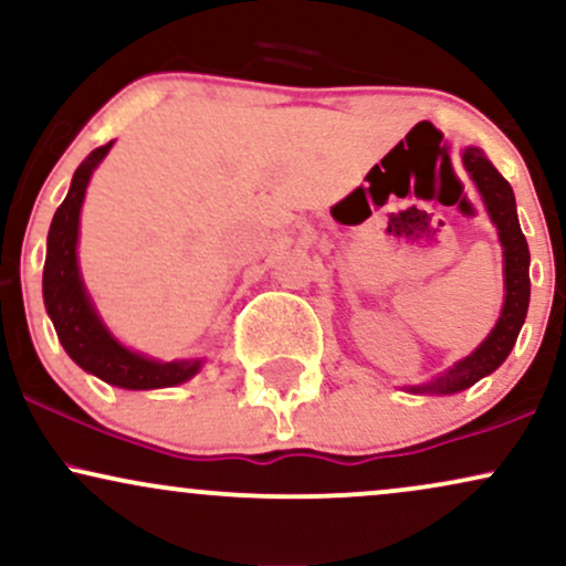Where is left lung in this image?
I'll return each instance as SVG.
<instances>
[{"label": "left lung", "instance_id": "left-lung-1", "mask_svg": "<svg viewBox=\"0 0 566 566\" xmlns=\"http://www.w3.org/2000/svg\"><path fill=\"white\" fill-rule=\"evenodd\" d=\"M464 166L472 181L478 184L482 200H485L488 213L499 227V237L503 244V282H506V301L495 329L490 332L485 343L478 350L469 353L464 360L448 369L442 377L427 385L411 387L413 392H459L480 382L490 371H495L512 353L516 337L527 316L530 303V250L516 218V202L512 184L495 171L493 163L485 158L480 147L464 149Z\"/></svg>", "mask_w": 566, "mask_h": 566}]
</instances>
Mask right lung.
Segmentation results:
<instances>
[{"mask_svg": "<svg viewBox=\"0 0 566 566\" xmlns=\"http://www.w3.org/2000/svg\"><path fill=\"white\" fill-rule=\"evenodd\" d=\"M113 142L94 149L73 174L71 192L52 218L50 237H46L44 261V305L50 313L54 332L67 356L84 371L105 379L107 385L126 387V390H155V387H174L187 382L200 369V360H160L132 353L115 339L88 303L84 282L78 276L76 242L78 216L84 202L88 176L99 166V160L111 153Z\"/></svg>", "mask_w": 566, "mask_h": 566, "instance_id": "right-lung-1", "label": "right lung"}]
</instances>
